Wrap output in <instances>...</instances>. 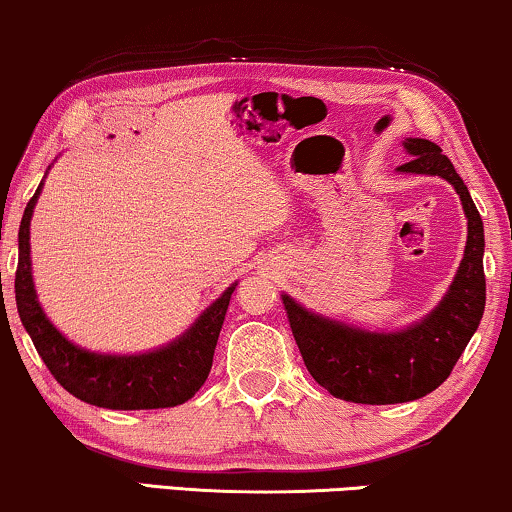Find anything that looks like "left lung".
I'll return each mask as SVG.
<instances>
[{"label":"left lung","instance_id":"left-lung-1","mask_svg":"<svg viewBox=\"0 0 512 512\" xmlns=\"http://www.w3.org/2000/svg\"><path fill=\"white\" fill-rule=\"evenodd\" d=\"M403 150L413 157L397 167L399 174L448 181L469 220L464 257L434 311L397 331H371L313 313L283 292L287 320L308 373L331 397L352 403L385 406L434 392L455 369L485 313V229L469 187L436 143L406 139Z\"/></svg>","mask_w":512,"mask_h":512}]
</instances>
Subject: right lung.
<instances>
[{
    "mask_svg": "<svg viewBox=\"0 0 512 512\" xmlns=\"http://www.w3.org/2000/svg\"><path fill=\"white\" fill-rule=\"evenodd\" d=\"M41 185L25 208L18 232L16 304L20 322L30 334L43 364L53 378L76 399L111 410H150L185 403L206 383L213 366V352L225 322L232 283L181 336L160 348L136 355H109L71 343L48 320L32 278L30 225Z\"/></svg>",
    "mask_w": 512,
    "mask_h": 512,
    "instance_id": "obj_1",
    "label": "right lung"
}]
</instances>
